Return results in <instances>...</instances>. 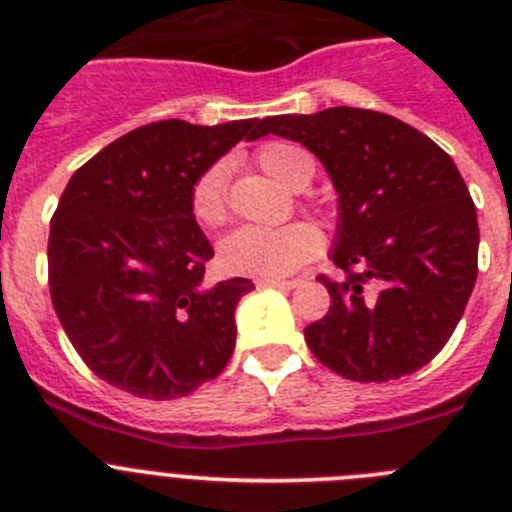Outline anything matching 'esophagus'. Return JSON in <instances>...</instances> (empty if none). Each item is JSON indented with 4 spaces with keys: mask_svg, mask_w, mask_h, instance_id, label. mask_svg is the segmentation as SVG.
Instances as JSON below:
<instances>
[{
    "mask_svg": "<svg viewBox=\"0 0 512 512\" xmlns=\"http://www.w3.org/2000/svg\"><path fill=\"white\" fill-rule=\"evenodd\" d=\"M301 280H270V278H262L257 280V288H280V290H293Z\"/></svg>",
    "mask_w": 512,
    "mask_h": 512,
    "instance_id": "1",
    "label": "esophagus"
}]
</instances>
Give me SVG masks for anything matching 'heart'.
Wrapping results in <instances>:
<instances>
[{
    "instance_id": "1",
    "label": "heart",
    "mask_w": 512,
    "mask_h": 512,
    "mask_svg": "<svg viewBox=\"0 0 512 512\" xmlns=\"http://www.w3.org/2000/svg\"><path fill=\"white\" fill-rule=\"evenodd\" d=\"M255 163L267 176L290 188H303L313 176L311 158L301 147L270 142L255 153ZM188 211L193 222L216 229L227 222V168L211 165L191 186ZM321 232L308 222L283 227H239L219 242V265L229 275L245 278H285L319 255Z\"/></svg>"
}]
</instances>
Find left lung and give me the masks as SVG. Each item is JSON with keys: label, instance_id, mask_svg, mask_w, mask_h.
<instances>
[{"label": "left lung", "instance_id": "1", "mask_svg": "<svg viewBox=\"0 0 512 512\" xmlns=\"http://www.w3.org/2000/svg\"><path fill=\"white\" fill-rule=\"evenodd\" d=\"M260 135L301 142L339 193L324 319L306 326L313 357L357 382L421 370L444 349L477 280V209L457 165L390 114L331 107L280 114Z\"/></svg>", "mask_w": 512, "mask_h": 512}]
</instances>
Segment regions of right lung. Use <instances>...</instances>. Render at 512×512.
<instances>
[{
  "label": "right lung",
  "mask_w": 512,
  "mask_h": 512,
  "mask_svg": "<svg viewBox=\"0 0 512 512\" xmlns=\"http://www.w3.org/2000/svg\"><path fill=\"white\" fill-rule=\"evenodd\" d=\"M257 137V119H165L114 140L68 181L50 222V301L73 349L114 388L173 400L227 367L234 308L255 285H204L214 250L188 196L206 168Z\"/></svg>",
  "instance_id": "add662e5"
}]
</instances>
